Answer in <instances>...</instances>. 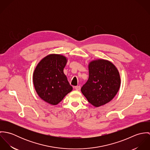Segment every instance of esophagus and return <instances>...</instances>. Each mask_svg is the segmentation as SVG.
I'll use <instances>...</instances> for the list:
<instances>
[{"mask_svg":"<svg viewBox=\"0 0 150 150\" xmlns=\"http://www.w3.org/2000/svg\"><path fill=\"white\" fill-rule=\"evenodd\" d=\"M74 88H75V89H76V90H77V91H79V90L80 89L81 87H80V86H74Z\"/></svg>","mask_w":150,"mask_h":150,"instance_id":"esophagus-1","label":"esophagus"}]
</instances>
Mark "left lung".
I'll return each instance as SVG.
<instances>
[{
    "label": "left lung",
    "instance_id": "left-lung-1",
    "mask_svg": "<svg viewBox=\"0 0 150 150\" xmlns=\"http://www.w3.org/2000/svg\"><path fill=\"white\" fill-rule=\"evenodd\" d=\"M89 78L81 91L88 101L95 107L111 101L118 92L121 79L118 70L110 61L98 59L88 66Z\"/></svg>",
    "mask_w": 150,
    "mask_h": 150
}]
</instances>
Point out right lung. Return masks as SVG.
I'll return each instance as SVG.
<instances>
[{
    "label": "right lung",
    "mask_w": 150,
    "mask_h": 150,
    "mask_svg": "<svg viewBox=\"0 0 150 150\" xmlns=\"http://www.w3.org/2000/svg\"><path fill=\"white\" fill-rule=\"evenodd\" d=\"M66 58L59 54H50L40 61L33 73L35 90L43 100L57 105L71 92L70 85L64 73Z\"/></svg>",
    "instance_id": "add662e5"
}]
</instances>
